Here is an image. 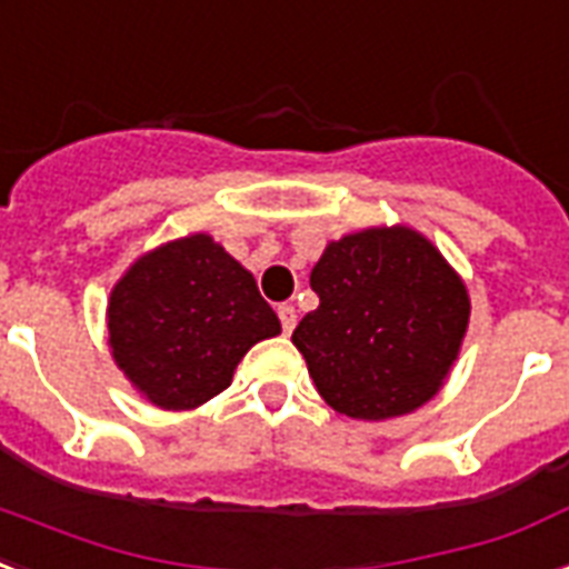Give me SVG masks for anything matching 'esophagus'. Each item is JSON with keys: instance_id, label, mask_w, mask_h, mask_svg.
<instances>
[{"instance_id": "34e87169", "label": "esophagus", "mask_w": 569, "mask_h": 569, "mask_svg": "<svg viewBox=\"0 0 569 569\" xmlns=\"http://www.w3.org/2000/svg\"><path fill=\"white\" fill-rule=\"evenodd\" d=\"M279 320H281V329H284V335L293 332V326H297V308L293 306H279Z\"/></svg>"}]
</instances>
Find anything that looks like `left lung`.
Masks as SVG:
<instances>
[{
	"label": "left lung",
	"instance_id": "1",
	"mask_svg": "<svg viewBox=\"0 0 569 569\" xmlns=\"http://www.w3.org/2000/svg\"><path fill=\"white\" fill-rule=\"evenodd\" d=\"M311 290L320 306L290 341L335 412L386 421L439 395L472 302L460 272L421 231L377 224L326 243Z\"/></svg>",
	"mask_w": 569,
	"mask_h": 569
}]
</instances>
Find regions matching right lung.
I'll return each mask as SVG.
<instances>
[{"mask_svg": "<svg viewBox=\"0 0 569 569\" xmlns=\"http://www.w3.org/2000/svg\"><path fill=\"white\" fill-rule=\"evenodd\" d=\"M118 371L148 403L196 409L231 386L237 365L281 323L258 281L210 234L139 254L106 306Z\"/></svg>", "mask_w": 569, "mask_h": 569, "instance_id": "right-lung-1", "label": "right lung"}]
</instances>
